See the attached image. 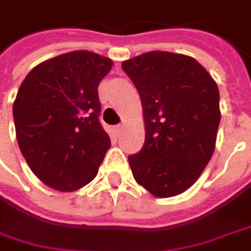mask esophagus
Returning a JSON list of instances; mask_svg holds the SVG:
<instances>
[{
	"instance_id": "34e87169",
	"label": "esophagus",
	"mask_w": 251,
	"mask_h": 251,
	"mask_svg": "<svg viewBox=\"0 0 251 251\" xmlns=\"http://www.w3.org/2000/svg\"><path fill=\"white\" fill-rule=\"evenodd\" d=\"M113 132H115V135H119L122 132V126H115L113 127Z\"/></svg>"
}]
</instances>
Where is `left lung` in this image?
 I'll return each instance as SVG.
<instances>
[{
  "instance_id": "left-lung-1",
  "label": "left lung",
  "mask_w": 251,
  "mask_h": 251,
  "mask_svg": "<svg viewBox=\"0 0 251 251\" xmlns=\"http://www.w3.org/2000/svg\"><path fill=\"white\" fill-rule=\"evenodd\" d=\"M143 108L145 143L127 157L135 180L156 198L195 183L212 159L220 124L219 88L187 55L152 51L122 62Z\"/></svg>"
}]
</instances>
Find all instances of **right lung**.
<instances>
[{
  "instance_id": "1",
  "label": "right lung",
  "mask_w": 251,
  "mask_h": 251,
  "mask_svg": "<svg viewBox=\"0 0 251 251\" xmlns=\"http://www.w3.org/2000/svg\"><path fill=\"white\" fill-rule=\"evenodd\" d=\"M112 64L95 52H68L37 65L18 89L12 113L21 153L55 190L89 183L111 148L99 122L98 86Z\"/></svg>"
}]
</instances>
